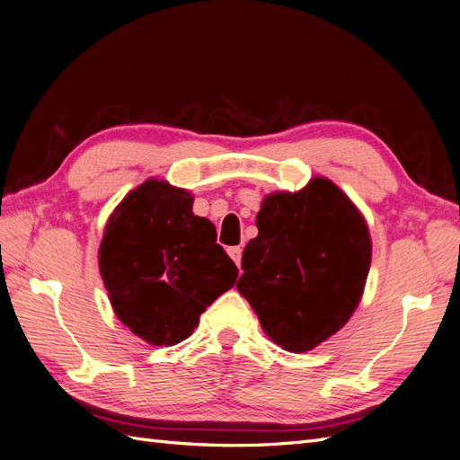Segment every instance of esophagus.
I'll list each match as a JSON object with an SVG mask.
<instances>
[{
    "instance_id": "34e87169",
    "label": "esophagus",
    "mask_w": 460,
    "mask_h": 460,
    "mask_svg": "<svg viewBox=\"0 0 460 460\" xmlns=\"http://www.w3.org/2000/svg\"><path fill=\"white\" fill-rule=\"evenodd\" d=\"M227 252H229V256L233 259V262L239 266L241 264V256H243V249L241 247H229Z\"/></svg>"
}]
</instances>
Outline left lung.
<instances>
[{
  "mask_svg": "<svg viewBox=\"0 0 460 460\" xmlns=\"http://www.w3.org/2000/svg\"><path fill=\"white\" fill-rule=\"evenodd\" d=\"M256 227L237 290L276 345L312 350L349 322L365 292L367 221L343 190L315 176L302 190L266 196Z\"/></svg>",
  "mask_w": 460,
  "mask_h": 460,
  "instance_id": "left-lung-1",
  "label": "left lung"
}]
</instances>
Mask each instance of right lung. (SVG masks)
Segmentation results:
<instances>
[{"instance_id": "obj_1", "label": "right lung", "mask_w": 460, "mask_h": 460, "mask_svg": "<svg viewBox=\"0 0 460 460\" xmlns=\"http://www.w3.org/2000/svg\"><path fill=\"white\" fill-rule=\"evenodd\" d=\"M194 196L148 178L113 209L100 272L119 322L155 347L188 339L199 315L237 280L216 226L191 213Z\"/></svg>"}]
</instances>
